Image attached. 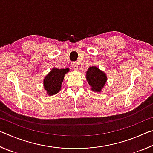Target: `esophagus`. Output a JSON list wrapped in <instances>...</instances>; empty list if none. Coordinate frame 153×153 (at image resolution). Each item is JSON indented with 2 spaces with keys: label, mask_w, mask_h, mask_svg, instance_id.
I'll return each mask as SVG.
<instances>
[{
  "label": "esophagus",
  "mask_w": 153,
  "mask_h": 153,
  "mask_svg": "<svg viewBox=\"0 0 153 153\" xmlns=\"http://www.w3.org/2000/svg\"><path fill=\"white\" fill-rule=\"evenodd\" d=\"M72 68H73L74 70H77V69H78V66H77V63H74L72 64Z\"/></svg>",
  "instance_id": "obj_1"
}]
</instances>
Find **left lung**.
<instances>
[{"label": "left lung", "mask_w": 153, "mask_h": 153, "mask_svg": "<svg viewBox=\"0 0 153 153\" xmlns=\"http://www.w3.org/2000/svg\"><path fill=\"white\" fill-rule=\"evenodd\" d=\"M86 79L93 91L100 92L107 81V76L104 72L97 67H90L86 72Z\"/></svg>", "instance_id": "left-lung-1"}]
</instances>
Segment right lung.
Here are the masks:
<instances>
[{
  "label": "right lung",
  "mask_w": 153,
  "mask_h": 153,
  "mask_svg": "<svg viewBox=\"0 0 153 153\" xmlns=\"http://www.w3.org/2000/svg\"><path fill=\"white\" fill-rule=\"evenodd\" d=\"M69 71V69L53 68L44 79V86L49 96L54 95L61 90L65 74Z\"/></svg>",
  "instance_id": "obj_1"
}]
</instances>
